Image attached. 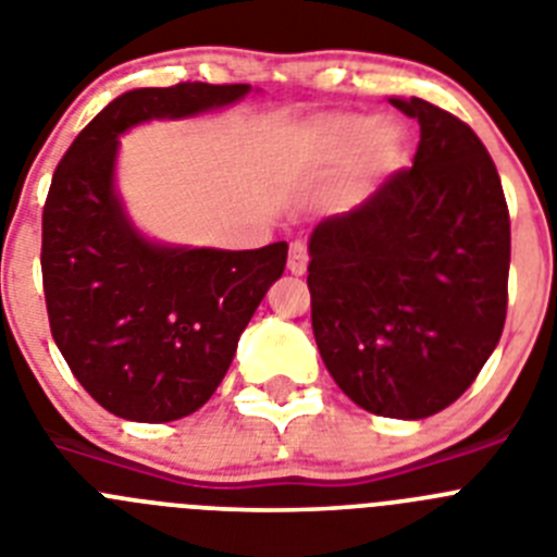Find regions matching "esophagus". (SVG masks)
Instances as JSON below:
<instances>
[{
    "label": "esophagus",
    "mask_w": 557,
    "mask_h": 557,
    "mask_svg": "<svg viewBox=\"0 0 557 557\" xmlns=\"http://www.w3.org/2000/svg\"><path fill=\"white\" fill-rule=\"evenodd\" d=\"M307 264H309L307 245H304V243H293V245H289V259H287L289 273H293V275H304V273H307Z\"/></svg>",
    "instance_id": "obj_1"
}]
</instances>
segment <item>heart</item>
Masks as SVG:
<instances>
[{
  "label": "heart",
  "mask_w": 557,
  "mask_h": 557,
  "mask_svg": "<svg viewBox=\"0 0 557 557\" xmlns=\"http://www.w3.org/2000/svg\"><path fill=\"white\" fill-rule=\"evenodd\" d=\"M307 150L314 161L337 164L368 150L376 164H387L396 156V127L366 113H326L304 133Z\"/></svg>",
  "instance_id": "1"
}]
</instances>
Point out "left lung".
<instances>
[{
    "label": "left lung",
    "mask_w": 557,
    "mask_h": 557,
    "mask_svg": "<svg viewBox=\"0 0 557 557\" xmlns=\"http://www.w3.org/2000/svg\"><path fill=\"white\" fill-rule=\"evenodd\" d=\"M412 166L309 236L318 351L337 387L373 416L446 410L494 354L508 312L510 218L488 150L426 100Z\"/></svg>",
    "instance_id": "obj_1"
}]
</instances>
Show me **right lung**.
<instances>
[{
  "label": "right lung",
  "mask_w": 557,
  "mask_h": 557,
  "mask_svg": "<svg viewBox=\"0 0 557 557\" xmlns=\"http://www.w3.org/2000/svg\"><path fill=\"white\" fill-rule=\"evenodd\" d=\"M248 95L245 83L133 88L83 127L52 175L41 236L49 329L88 396L125 421H178L209 401L282 278L287 243L223 250L141 234L116 189L120 136Z\"/></svg>",
  "instance_id": "obj_1"
}]
</instances>
